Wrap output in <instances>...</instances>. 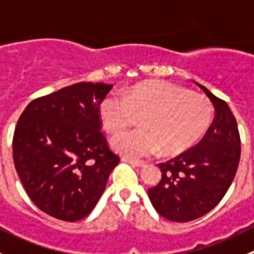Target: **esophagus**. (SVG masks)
<instances>
[{
	"mask_svg": "<svg viewBox=\"0 0 254 254\" xmlns=\"http://www.w3.org/2000/svg\"><path fill=\"white\" fill-rule=\"evenodd\" d=\"M123 162H127L129 165L134 166V167H143L145 166V162L142 161H137V160H131V158H127V157H122Z\"/></svg>",
	"mask_w": 254,
	"mask_h": 254,
	"instance_id": "1",
	"label": "esophagus"
}]
</instances>
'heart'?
I'll return each instance as SVG.
<instances>
[{"label":"heart","mask_w":254,"mask_h":254,"mask_svg":"<svg viewBox=\"0 0 254 254\" xmlns=\"http://www.w3.org/2000/svg\"><path fill=\"white\" fill-rule=\"evenodd\" d=\"M103 127L117 134L132 124L135 115L141 129L113 137L115 151L131 158H145L162 150L177 155L195 145L209 129L212 106L203 94L188 92L163 81L140 83L124 96L111 93L99 107Z\"/></svg>","instance_id":"b5f03b06"}]
</instances>
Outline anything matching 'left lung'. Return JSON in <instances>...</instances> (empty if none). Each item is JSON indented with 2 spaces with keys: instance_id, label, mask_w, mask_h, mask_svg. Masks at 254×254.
Segmentation results:
<instances>
[{
  "instance_id": "1",
  "label": "left lung",
  "mask_w": 254,
  "mask_h": 254,
  "mask_svg": "<svg viewBox=\"0 0 254 254\" xmlns=\"http://www.w3.org/2000/svg\"><path fill=\"white\" fill-rule=\"evenodd\" d=\"M212 103L215 117L195 146L160 163L162 178L148 189L156 211L175 222H188L214 209L229 190L241 157L236 118L226 102L194 82Z\"/></svg>"
}]
</instances>
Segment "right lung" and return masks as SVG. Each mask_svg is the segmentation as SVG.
<instances>
[{
  "instance_id": "1",
  "label": "right lung",
  "mask_w": 254,
  "mask_h": 254,
  "mask_svg": "<svg viewBox=\"0 0 254 254\" xmlns=\"http://www.w3.org/2000/svg\"><path fill=\"white\" fill-rule=\"evenodd\" d=\"M113 84L79 82L30 102L13 135V161L30 200L55 219L86 217L120 158L102 129L99 106Z\"/></svg>"
}]
</instances>
